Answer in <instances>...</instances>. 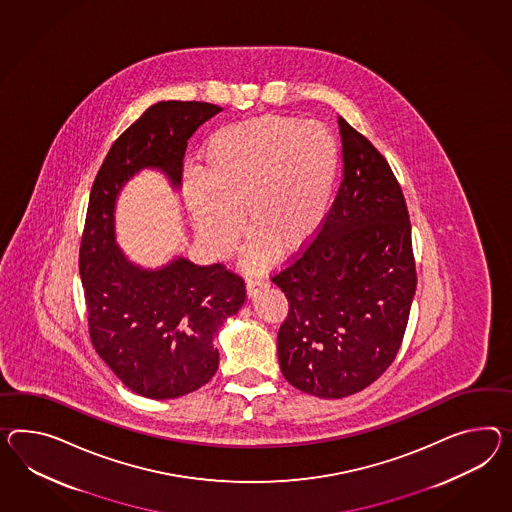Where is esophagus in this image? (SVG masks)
<instances>
[{
    "label": "esophagus",
    "instance_id": "1",
    "mask_svg": "<svg viewBox=\"0 0 512 512\" xmlns=\"http://www.w3.org/2000/svg\"><path fill=\"white\" fill-rule=\"evenodd\" d=\"M263 288H267V280L256 278V276H250L249 280H247V295L249 297H254Z\"/></svg>",
    "mask_w": 512,
    "mask_h": 512
}]
</instances>
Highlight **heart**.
<instances>
[{"mask_svg":"<svg viewBox=\"0 0 512 512\" xmlns=\"http://www.w3.org/2000/svg\"><path fill=\"white\" fill-rule=\"evenodd\" d=\"M340 172V145L321 122L262 115L224 126L206 141L200 180L185 198L198 234L228 254L243 234L254 236L247 262L263 267L273 252L306 249L327 219Z\"/></svg>","mask_w":512,"mask_h":512,"instance_id":"obj_1","label":"heart"}]
</instances>
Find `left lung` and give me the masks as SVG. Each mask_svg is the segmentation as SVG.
Here are the masks:
<instances>
[{"instance_id": "obj_1", "label": "left lung", "mask_w": 512, "mask_h": 512, "mask_svg": "<svg viewBox=\"0 0 512 512\" xmlns=\"http://www.w3.org/2000/svg\"><path fill=\"white\" fill-rule=\"evenodd\" d=\"M343 178L323 228L271 276L288 299L280 371L323 399L362 392L392 366L418 275L407 202L388 161L338 118Z\"/></svg>"}]
</instances>
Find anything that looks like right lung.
<instances>
[{
	"label": "right lung",
	"instance_id": "1",
	"mask_svg": "<svg viewBox=\"0 0 512 512\" xmlns=\"http://www.w3.org/2000/svg\"><path fill=\"white\" fill-rule=\"evenodd\" d=\"M221 111L206 102H159L118 137L94 178L79 247L92 345L135 394L174 399L204 386L219 367L213 340L237 314L245 280L223 263L176 258L146 271L115 243V200L124 182L156 167L180 187L187 141Z\"/></svg>",
	"mask_w": 512,
	"mask_h": 512
}]
</instances>
